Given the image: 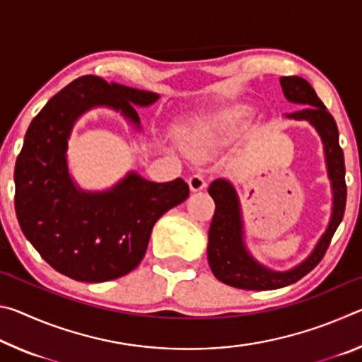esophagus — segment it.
<instances>
[{"label": "esophagus", "mask_w": 362, "mask_h": 362, "mask_svg": "<svg viewBox=\"0 0 362 362\" xmlns=\"http://www.w3.org/2000/svg\"><path fill=\"white\" fill-rule=\"evenodd\" d=\"M188 185L192 192H199V189H203L206 187V179L201 174H193L188 179Z\"/></svg>", "instance_id": "34e87169"}]
</instances>
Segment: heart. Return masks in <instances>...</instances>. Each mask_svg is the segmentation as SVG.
Listing matches in <instances>:
<instances>
[{
	"label": "heart",
	"instance_id": "1",
	"mask_svg": "<svg viewBox=\"0 0 362 362\" xmlns=\"http://www.w3.org/2000/svg\"><path fill=\"white\" fill-rule=\"evenodd\" d=\"M252 115L250 105L235 103L187 121L177 129V137L188 153L206 155L235 139Z\"/></svg>",
	"mask_w": 362,
	"mask_h": 362
}]
</instances>
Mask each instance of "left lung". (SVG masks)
<instances>
[{"label":"left lung","mask_w":362,"mask_h":362,"mask_svg":"<svg viewBox=\"0 0 362 362\" xmlns=\"http://www.w3.org/2000/svg\"><path fill=\"white\" fill-rule=\"evenodd\" d=\"M279 83L286 99L303 107L296 113H287L286 118L310 122L321 137L327 179L332 189V212L326 230L315 244L313 250L296 267L278 272L263 265L247 249L241 203L236 188L226 179L214 180L207 189L216 203V212L209 226L207 260L214 276L238 289L273 291L302 279L321 262L345 212V161L343 150L339 145V129L335 119L306 79L283 76L279 78Z\"/></svg>","instance_id":"8db88e82"}]
</instances>
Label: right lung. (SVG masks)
<instances>
[{"instance_id": "right-lung-1", "label": "right lung", "mask_w": 362, "mask_h": 362, "mask_svg": "<svg viewBox=\"0 0 362 362\" xmlns=\"http://www.w3.org/2000/svg\"><path fill=\"white\" fill-rule=\"evenodd\" d=\"M159 94L81 76L57 93L30 122L16 163V214L27 240L59 273L103 283L132 272L144 259L158 218L188 198L182 179L156 183L136 170L112 188L90 192L70 174L69 140L89 110L118 112L142 131L136 107Z\"/></svg>"}]
</instances>
